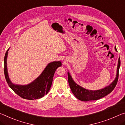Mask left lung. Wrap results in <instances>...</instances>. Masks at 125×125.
Returning <instances> with one entry per match:
<instances>
[{
	"label": "left lung",
	"mask_w": 125,
	"mask_h": 125,
	"mask_svg": "<svg viewBox=\"0 0 125 125\" xmlns=\"http://www.w3.org/2000/svg\"><path fill=\"white\" fill-rule=\"evenodd\" d=\"M115 49L116 52H117L116 47H115ZM120 58H119L118 61L117 68V74L116 78L115 79L112 83H111L108 86L106 87L105 88L101 89L99 90L92 91L86 90L84 88L79 86L73 80L72 77L71 76L70 73L68 72V83L70 84V87L72 92L73 94L76 96L77 98L82 101H94L97 100L101 98L104 97L110 94L112 91L114 90L117 83L118 81V75H119V69L120 67Z\"/></svg>",
	"instance_id": "8db88e82"
}]
</instances>
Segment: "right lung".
I'll use <instances>...</instances> for the list:
<instances>
[{"label": "right lung", "instance_id": "add662e5", "mask_svg": "<svg viewBox=\"0 0 125 125\" xmlns=\"http://www.w3.org/2000/svg\"><path fill=\"white\" fill-rule=\"evenodd\" d=\"M8 51L9 49L5 53L4 61L5 78L10 88L21 97L26 100H37L48 94L52 86L55 70L58 67L62 66L60 61L49 63L40 76L31 83L27 85L14 84L10 80L8 73L7 59Z\"/></svg>", "mask_w": 125, "mask_h": 125}]
</instances>
